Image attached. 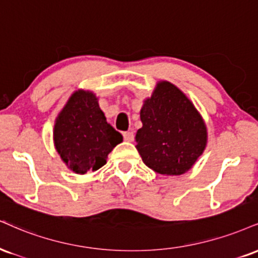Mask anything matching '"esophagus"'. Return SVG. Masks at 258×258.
Returning a JSON list of instances; mask_svg holds the SVG:
<instances>
[{"instance_id":"34e87169","label":"esophagus","mask_w":258,"mask_h":258,"mask_svg":"<svg viewBox=\"0 0 258 258\" xmlns=\"http://www.w3.org/2000/svg\"><path fill=\"white\" fill-rule=\"evenodd\" d=\"M122 137L125 142H132L133 141V133L132 132H123Z\"/></svg>"}]
</instances>
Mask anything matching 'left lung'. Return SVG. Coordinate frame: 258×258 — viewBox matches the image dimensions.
<instances>
[{"instance_id":"left-lung-1","label":"left lung","mask_w":258,"mask_h":258,"mask_svg":"<svg viewBox=\"0 0 258 258\" xmlns=\"http://www.w3.org/2000/svg\"><path fill=\"white\" fill-rule=\"evenodd\" d=\"M136 133L139 155L159 174L180 175L194 166L207 144V128L190 99L168 82L157 84L141 110Z\"/></svg>"}]
</instances>
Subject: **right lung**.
Segmentation results:
<instances>
[{
	"label": "right lung",
	"instance_id": "obj_1",
	"mask_svg": "<svg viewBox=\"0 0 258 258\" xmlns=\"http://www.w3.org/2000/svg\"><path fill=\"white\" fill-rule=\"evenodd\" d=\"M57 153L68 168L78 174L97 170L122 136L107 122L92 92H74L58 114L54 127Z\"/></svg>",
	"mask_w": 258,
	"mask_h": 258
}]
</instances>
